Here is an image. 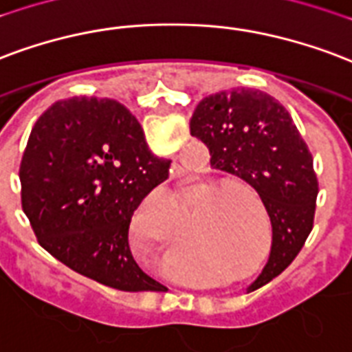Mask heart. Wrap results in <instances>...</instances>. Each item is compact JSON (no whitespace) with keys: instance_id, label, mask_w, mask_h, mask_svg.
I'll list each match as a JSON object with an SVG mask.
<instances>
[{"instance_id":"1","label":"heart","mask_w":352,"mask_h":352,"mask_svg":"<svg viewBox=\"0 0 352 352\" xmlns=\"http://www.w3.org/2000/svg\"><path fill=\"white\" fill-rule=\"evenodd\" d=\"M220 190L222 183L197 184L190 197V207L203 201L205 197L218 194ZM241 199L242 194L235 190H226L212 197L210 201L203 203L196 210V218L199 215L204 218L197 220L194 236L205 256H222L239 261V259H246L252 254L254 216L248 205ZM173 212L177 218H181L183 214L179 205H173ZM205 214L208 216L205 217Z\"/></svg>"}]
</instances>
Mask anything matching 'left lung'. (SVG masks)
<instances>
[{"instance_id":"obj_1","label":"left lung","mask_w":352,"mask_h":352,"mask_svg":"<svg viewBox=\"0 0 352 352\" xmlns=\"http://www.w3.org/2000/svg\"><path fill=\"white\" fill-rule=\"evenodd\" d=\"M190 134L209 147L212 168L256 188L269 212L272 248L248 287L256 291L287 269L314 228V156L282 104L244 87L205 96L190 119Z\"/></svg>"}]
</instances>
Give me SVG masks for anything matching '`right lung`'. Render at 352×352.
Wrapping results in <instances>:
<instances>
[{
	"label": "right lung",
	"mask_w": 352,
	"mask_h": 352,
	"mask_svg": "<svg viewBox=\"0 0 352 352\" xmlns=\"http://www.w3.org/2000/svg\"><path fill=\"white\" fill-rule=\"evenodd\" d=\"M142 124L111 98L52 104L20 164L22 209L38 244L69 269L119 291H162L130 252L136 209L169 175Z\"/></svg>",
	"instance_id": "add662e5"
}]
</instances>
